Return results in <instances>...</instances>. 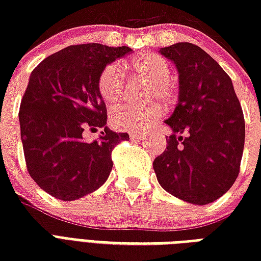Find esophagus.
Instances as JSON below:
<instances>
[{
	"label": "esophagus",
	"instance_id": "34e87169",
	"mask_svg": "<svg viewBox=\"0 0 261 261\" xmlns=\"http://www.w3.org/2000/svg\"><path fill=\"white\" fill-rule=\"evenodd\" d=\"M131 139H134V141H142L145 138V135L139 134V133H130Z\"/></svg>",
	"mask_w": 261,
	"mask_h": 261
}]
</instances>
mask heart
Wrapping results in <instances>:
<instances>
[{
  "label": "heart",
  "instance_id": "1",
  "mask_svg": "<svg viewBox=\"0 0 261 261\" xmlns=\"http://www.w3.org/2000/svg\"><path fill=\"white\" fill-rule=\"evenodd\" d=\"M128 67L135 73L150 80V87L147 88V100H155L171 106L178 97L177 85L169 79L171 66L161 55L154 53L138 55L128 62ZM98 92L102 100L108 104H116L124 96L126 75L118 63H110L102 69L98 77ZM163 111L159 104L149 106H123L112 114V124L119 130L145 131L161 116Z\"/></svg>",
  "mask_w": 261,
  "mask_h": 261
}]
</instances>
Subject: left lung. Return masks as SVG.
Masks as SVG:
<instances>
[{
  "instance_id": "left-lung-1",
  "label": "left lung",
  "mask_w": 261,
  "mask_h": 261,
  "mask_svg": "<svg viewBox=\"0 0 261 261\" xmlns=\"http://www.w3.org/2000/svg\"><path fill=\"white\" fill-rule=\"evenodd\" d=\"M160 53L177 67L180 90L176 110L165 120L173 134L153 168L167 192L207 204L227 192L239 176L245 142L243 108L230 77L200 47L176 43Z\"/></svg>"
}]
</instances>
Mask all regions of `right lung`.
<instances>
[{
	"instance_id": "right-lung-1",
	"label": "right lung",
	"mask_w": 261,
	"mask_h": 261,
	"mask_svg": "<svg viewBox=\"0 0 261 261\" xmlns=\"http://www.w3.org/2000/svg\"><path fill=\"white\" fill-rule=\"evenodd\" d=\"M130 47L98 43L69 46L48 55L31 73L20 104V131L27 169L47 194L75 200L106 182L112 150L127 133L107 124L98 77L108 63L130 54ZM104 128L97 141H83L84 129Z\"/></svg>"
}]
</instances>
